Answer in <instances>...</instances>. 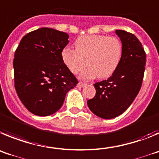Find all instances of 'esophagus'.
<instances>
[{
    "mask_svg": "<svg viewBox=\"0 0 159 159\" xmlns=\"http://www.w3.org/2000/svg\"><path fill=\"white\" fill-rule=\"evenodd\" d=\"M85 85H86V84H85V83H83V82H78V85H77V86H78V88H82V87L85 86Z\"/></svg>",
    "mask_w": 159,
    "mask_h": 159,
    "instance_id": "esophagus-1",
    "label": "esophagus"
}]
</instances>
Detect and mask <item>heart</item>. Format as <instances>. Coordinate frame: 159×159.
Masks as SVG:
<instances>
[{"label": "heart", "mask_w": 159, "mask_h": 159, "mask_svg": "<svg viewBox=\"0 0 159 159\" xmlns=\"http://www.w3.org/2000/svg\"><path fill=\"white\" fill-rule=\"evenodd\" d=\"M75 51L65 48L62 58L72 74H77L88 66L81 74L82 79L97 76L104 79L110 77L117 69L121 57L123 46L115 36L103 35H85L78 37L74 43Z\"/></svg>", "instance_id": "obj_1"}]
</instances>
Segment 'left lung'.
I'll list each match as a JSON object with an SVG mask.
<instances>
[{
	"mask_svg": "<svg viewBox=\"0 0 159 159\" xmlns=\"http://www.w3.org/2000/svg\"><path fill=\"white\" fill-rule=\"evenodd\" d=\"M116 33L122 42L120 62L110 78L94 84L95 97L87 101L89 109L103 119L115 118L127 110L139 92L145 71L146 52L138 38L123 30Z\"/></svg>",
	"mask_w": 159,
	"mask_h": 159,
	"instance_id": "8db88e82",
	"label": "left lung"
}]
</instances>
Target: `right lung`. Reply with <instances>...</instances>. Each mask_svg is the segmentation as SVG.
<instances>
[{
  "mask_svg": "<svg viewBox=\"0 0 159 159\" xmlns=\"http://www.w3.org/2000/svg\"><path fill=\"white\" fill-rule=\"evenodd\" d=\"M69 35L48 28L24 35L15 51L14 85L31 113L46 116L62 107L66 94L78 83L62 58Z\"/></svg>",
  "mask_w": 159,
  "mask_h": 159,
  "instance_id": "1",
  "label": "right lung"
}]
</instances>
